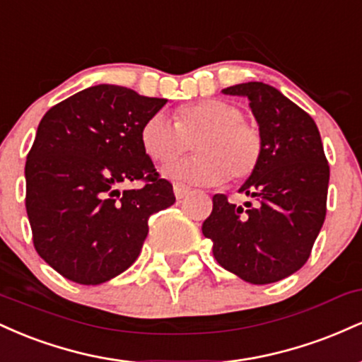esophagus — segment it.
Masks as SVG:
<instances>
[{
	"mask_svg": "<svg viewBox=\"0 0 362 362\" xmlns=\"http://www.w3.org/2000/svg\"><path fill=\"white\" fill-rule=\"evenodd\" d=\"M189 192H190L189 187H185V185H182V184L173 185V194H175L177 199H184Z\"/></svg>",
	"mask_w": 362,
	"mask_h": 362,
	"instance_id": "obj_1",
	"label": "esophagus"
}]
</instances>
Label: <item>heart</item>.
Masks as SVG:
<instances>
[{"label":"heart","instance_id":"1","mask_svg":"<svg viewBox=\"0 0 362 362\" xmlns=\"http://www.w3.org/2000/svg\"><path fill=\"white\" fill-rule=\"evenodd\" d=\"M141 144L158 163H172L190 148L197 155L177 161L163 170L173 180L187 184H219L248 177L259 163V132L243 120L238 107L223 100H199L178 107L173 122L165 114L151 115L141 127Z\"/></svg>","mask_w":362,"mask_h":362}]
</instances>
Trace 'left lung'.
I'll return each instance as SVG.
<instances>
[{
	"instance_id": "left-lung-1",
	"label": "left lung",
	"mask_w": 362,
	"mask_h": 362,
	"mask_svg": "<svg viewBox=\"0 0 362 362\" xmlns=\"http://www.w3.org/2000/svg\"><path fill=\"white\" fill-rule=\"evenodd\" d=\"M223 93L248 98L262 151L238 189L252 202L236 206L216 194L202 233L221 267L250 284H271L308 260L325 221L330 168L315 120L279 90L248 81Z\"/></svg>"
}]
</instances>
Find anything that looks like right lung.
Instances as JSON below:
<instances>
[{
	"label": "right lung",
	"instance_id": "right-lung-1",
	"mask_svg": "<svg viewBox=\"0 0 362 362\" xmlns=\"http://www.w3.org/2000/svg\"><path fill=\"white\" fill-rule=\"evenodd\" d=\"M167 103L97 85L45 112L25 163L35 250L78 284L114 279L134 264L149 216L175 202L141 144V127ZM147 182L120 191L124 183Z\"/></svg>",
	"mask_w": 362,
	"mask_h": 362
}]
</instances>
